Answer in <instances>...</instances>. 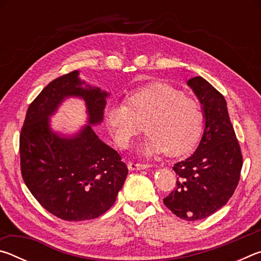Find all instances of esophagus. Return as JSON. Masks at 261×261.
<instances>
[{"label": "esophagus", "mask_w": 261, "mask_h": 261, "mask_svg": "<svg viewBox=\"0 0 261 261\" xmlns=\"http://www.w3.org/2000/svg\"><path fill=\"white\" fill-rule=\"evenodd\" d=\"M149 165H145V163H136V162H127V168L129 170H140V169H146Z\"/></svg>", "instance_id": "1"}]
</instances>
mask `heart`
I'll return each mask as SVG.
<instances>
[{"instance_id": "heart-1", "label": "heart", "mask_w": 261, "mask_h": 261, "mask_svg": "<svg viewBox=\"0 0 261 261\" xmlns=\"http://www.w3.org/2000/svg\"><path fill=\"white\" fill-rule=\"evenodd\" d=\"M105 121L116 143L129 146L132 138L143 131L148 135L144 155L166 152L169 156L188 154L196 147L204 130V112L196 100L169 84L154 83L137 88L127 95V102L110 103Z\"/></svg>"}]
</instances>
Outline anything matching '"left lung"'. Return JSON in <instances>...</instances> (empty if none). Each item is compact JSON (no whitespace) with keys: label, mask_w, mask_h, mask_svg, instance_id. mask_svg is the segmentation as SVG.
<instances>
[{"label":"left lung","mask_w":261,"mask_h":261,"mask_svg":"<svg viewBox=\"0 0 261 261\" xmlns=\"http://www.w3.org/2000/svg\"><path fill=\"white\" fill-rule=\"evenodd\" d=\"M199 99L205 127L191 156L175 163L176 189L163 199L178 218L197 221L224 206L240 182L243 156L224 96L202 77L188 81Z\"/></svg>","instance_id":"obj_1"}]
</instances>
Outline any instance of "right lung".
<instances>
[{"label": "right lung", "mask_w": 261, "mask_h": 261, "mask_svg": "<svg viewBox=\"0 0 261 261\" xmlns=\"http://www.w3.org/2000/svg\"><path fill=\"white\" fill-rule=\"evenodd\" d=\"M78 71L54 79L26 113L19 136L21 176L43 208L65 221L99 218L114 205L127 175L117 151L99 139L91 125L103 120L106 98L83 84ZM69 96L86 101L89 124L72 137L51 132L49 117Z\"/></svg>", "instance_id": "obj_1"}]
</instances>
